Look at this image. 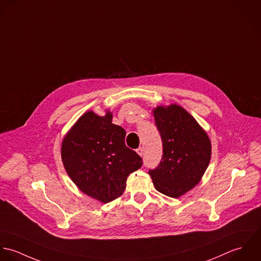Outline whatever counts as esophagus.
Masks as SVG:
<instances>
[{
	"label": "esophagus",
	"mask_w": 261,
	"mask_h": 261,
	"mask_svg": "<svg viewBox=\"0 0 261 261\" xmlns=\"http://www.w3.org/2000/svg\"><path fill=\"white\" fill-rule=\"evenodd\" d=\"M136 151H137V153L140 155V156H143V154H144V149H143V147H138L137 149H136Z\"/></svg>",
	"instance_id": "34e87169"
}]
</instances>
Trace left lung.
<instances>
[{
    "instance_id": "left-lung-1",
    "label": "left lung",
    "mask_w": 261,
    "mask_h": 261,
    "mask_svg": "<svg viewBox=\"0 0 261 261\" xmlns=\"http://www.w3.org/2000/svg\"><path fill=\"white\" fill-rule=\"evenodd\" d=\"M162 140L161 161L150 174L157 191L178 198L197 186L211 159V141L196 119L177 105L153 110Z\"/></svg>"
}]
</instances>
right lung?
I'll return each instance as SVG.
<instances>
[{
	"mask_svg": "<svg viewBox=\"0 0 261 261\" xmlns=\"http://www.w3.org/2000/svg\"><path fill=\"white\" fill-rule=\"evenodd\" d=\"M112 118L110 111L105 116L85 113L61 145V159L71 180L104 204L119 198L129 174L142 166V158L125 145L126 131Z\"/></svg>",
	"mask_w": 261,
	"mask_h": 261,
	"instance_id": "right-lung-1",
	"label": "right lung"
}]
</instances>
